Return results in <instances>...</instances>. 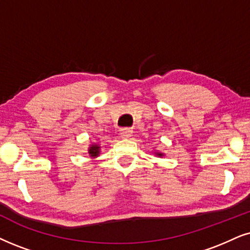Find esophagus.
<instances>
[{"instance_id": "obj_1", "label": "esophagus", "mask_w": 250, "mask_h": 250, "mask_svg": "<svg viewBox=\"0 0 250 250\" xmlns=\"http://www.w3.org/2000/svg\"><path fill=\"white\" fill-rule=\"evenodd\" d=\"M120 134H121L123 138H129L132 135V130L129 128H123L120 130Z\"/></svg>"}]
</instances>
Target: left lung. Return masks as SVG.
<instances>
[{
    "label": "left lung",
    "mask_w": 250,
    "mask_h": 250,
    "mask_svg": "<svg viewBox=\"0 0 250 250\" xmlns=\"http://www.w3.org/2000/svg\"><path fill=\"white\" fill-rule=\"evenodd\" d=\"M159 156H162V154H159Z\"/></svg>",
    "instance_id": "left-lung-1"
}]
</instances>
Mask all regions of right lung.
Listing matches in <instances>:
<instances>
[{
    "mask_svg": "<svg viewBox=\"0 0 250 250\" xmlns=\"http://www.w3.org/2000/svg\"><path fill=\"white\" fill-rule=\"evenodd\" d=\"M88 151H90L88 153L91 154V157H96L98 156V153H99V146H98V145H92Z\"/></svg>",
    "mask_w": 250,
    "mask_h": 250,
    "instance_id": "obj_1",
    "label": "right lung"
}]
</instances>
